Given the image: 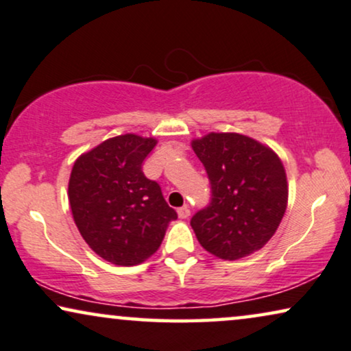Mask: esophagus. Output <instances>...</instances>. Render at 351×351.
Masks as SVG:
<instances>
[{
	"mask_svg": "<svg viewBox=\"0 0 351 351\" xmlns=\"http://www.w3.org/2000/svg\"><path fill=\"white\" fill-rule=\"evenodd\" d=\"M191 215V210H189V207L188 205H184V207H181V208H178V217L180 218H188Z\"/></svg>",
	"mask_w": 351,
	"mask_h": 351,
	"instance_id": "1",
	"label": "esophagus"
}]
</instances>
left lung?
Instances as JSON below:
<instances>
[{"mask_svg":"<svg viewBox=\"0 0 351 351\" xmlns=\"http://www.w3.org/2000/svg\"><path fill=\"white\" fill-rule=\"evenodd\" d=\"M207 171L210 202L191 218L205 250L239 260L260 250L287 207L282 162L255 139L237 133H210L193 143Z\"/></svg>","mask_w":351,"mask_h":351,"instance_id":"left-lung-1","label":"left lung"}]
</instances>
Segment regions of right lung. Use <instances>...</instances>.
I'll return each mask as SVG.
<instances>
[{
    "mask_svg": "<svg viewBox=\"0 0 351 351\" xmlns=\"http://www.w3.org/2000/svg\"><path fill=\"white\" fill-rule=\"evenodd\" d=\"M156 139L121 134L107 139L75 162L69 200L75 224L102 258L133 266L149 258L178 218L157 181L146 178L143 162Z\"/></svg>",
    "mask_w": 351,
    "mask_h": 351,
    "instance_id": "1",
    "label": "right lung"
}]
</instances>
